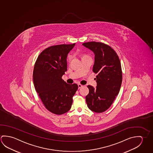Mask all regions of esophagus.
<instances>
[{"label":"esophagus","mask_w":153,"mask_h":153,"mask_svg":"<svg viewBox=\"0 0 153 153\" xmlns=\"http://www.w3.org/2000/svg\"><path fill=\"white\" fill-rule=\"evenodd\" d=\"M78 88H80L83 87V85H81L80 84H78Z\"/></svg>","instance_id":"1"}]
</instances>
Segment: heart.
I'll return each instance as SVG.
<instances>
[{
	"label": "heart",
	"mask_w": 153,
	"mask_h": 153,
	"mask_svg": "<svg viewBox=\"0 0 153 153\" xmlns=\"http://www.w3.org/2000/svg\"><path fill=\"white\" fill-rule=\"evenodd\" d=\"M85 56H85V55H84V56H83V58H84V57H85ZM68 57H69V58H70V56H68Z\"/></svg>",
	"instance_id": "obj_1"
}]
</instances>
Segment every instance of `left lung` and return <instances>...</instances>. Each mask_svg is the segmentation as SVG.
<instances>
[{"instance_id":"1","label":"left lung","mask_w":153,"mask_h":153,"mask_svg":"<svg viewBox=\"0 0 153 153\" xmlns=\"http://www.w3.org/2000/svg\"><path fill=\"white\" fill-rule=\"evenodd\" d=\"M83 45L94 53L93 71L98 74L97 87L88 86L89 93L86 101L91 110L102 113L110 107L120 90L122 82L120 60L115 51L104 43L91 42Z\"/></svg>"}]
</instances>
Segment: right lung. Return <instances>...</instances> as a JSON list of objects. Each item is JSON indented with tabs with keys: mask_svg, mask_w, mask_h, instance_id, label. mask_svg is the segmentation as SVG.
I'll use <instances>...</instances> for the list:
<instances>
[{
	"mask_svg": "<svg viewBox=\"0 0 153 153\" xmlns=\"http://www.w3.org/2000/svg\"><path fill=\"white\" fill-rule=\"evenodd\" d=\"M75 45L61 44L46 48L38 56L34 66L36 91L45 108L56 115L70 110L77 90V84H68L62 79L67 70V55Z\"/></svg>",
	"mask_w": 153,
	"mask_h": 153,
	"instance_id": "add662e5",
	"label": "right lung"
}]
</instances>
